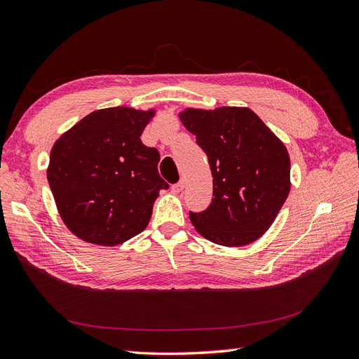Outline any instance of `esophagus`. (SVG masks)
<instances>
[{"label":"esophagus","instance_id":"obj_1","mask_svg":"<svg viewBox=\"0 0 359 359\" xmlns=\"http://www.w3.org/2000/svg\"><path fill=\"white\" fill-rule=\"evenodd\" d=\"M172 190L175 191V193L182 191V190H184V181H178L177 184H173V186H172Z\"/></svg>","mask_w":359,"mask_h":359}]
</instances>
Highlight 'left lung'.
Returning a JSON list of instances; mask_svg holds the SVG:
<instances>
[{
	"label": "left lung",
	"instance_id": "obj_1",
	"mask_svg": "<svg viewBox=\"0 0 359 359\" xmlns=\"http://www.w3.org/2000/svg\"><path fill=\"white\" fill-rule=\"evenodd\" d=\"M180 118L207 154L212 199L190 211L202 237L222 246H245L273 224L290 193L284 143L246 107L184 110Z\"/></svg>",
	"mask_w": 359,
	"mask_h": 359
}]
</instances>
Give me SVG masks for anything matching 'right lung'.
<instances>
[{
  "instance_id": "1",
  "label": "right lung",
  "mask_w": 359,
  "mask_h": 359,
  "mask_svg": "<svg viewBox=\"0 0 359 359\" xmlns=\"http://www.w3.org/2000/svg\"><path fill=\"white\" fill-rule=\"evenodd\" d=\"M154 116L128 107L96 110L54 143L48 182L65 225L89 243L121 245L149 224L169 184L160 154L140 135Z\"/></svg>"
}]
</instances>
